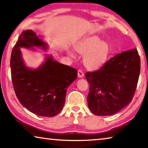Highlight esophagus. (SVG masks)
Here are the masks:
<instances>
[{
  "label": "esophagus",
  "mask_w": 148,
  "mask_h": 148,
  "mask_svg": "<svg viewBox=\"0 0 148 148\" xmlns=\"http://www.w3.org/2000/svg\"><path fill=\"white\" fill-rule=\"evenodd\" d=\"M78 77L79 78H82V77H84V73L83 71H82V70L81 69L78 70Z\"/></svg>",
  "instance_id": "obj_1"
}]
</instances>
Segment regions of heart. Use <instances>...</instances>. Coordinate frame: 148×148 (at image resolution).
<instances>
[{
	"mask_svg": "<svg viewBox=\"0 0 148 148\" xmlns=\"http://www.w3.org/2000/svg\"><path fill=\"white\" fill-rule=\"evenodd\" d=\"M75 51L84 54V63L90 69H97L104 65L109 57L110 49L107 43L103 42L97 36H92L77 43L75 46ZM72 58H75L74 53L68 51Z\"/></svg>",
	"mask_w": 148,
	"mask_h": 148,
	"instance_id": "b5f03b06",
	"label": "heart"
}]
</instances>
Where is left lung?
Here are the masks:
<instances>
[{"label": "left lung", "instance_id": "obj_1", "mask_svg": "<svg viewBox=\"0 0 148 148\" xmlns=\"http://www.w3.org/2000/svg\"><path fill=\"white\" fill-rule=\"evenodd\" d=\"M140 71V58L134 49L116 54L97 71L87 72V101L91 112L110 116L127 106L135 92Z\"/></svg>", "mask_w": 148, "mask_h": 148}]
</instances>
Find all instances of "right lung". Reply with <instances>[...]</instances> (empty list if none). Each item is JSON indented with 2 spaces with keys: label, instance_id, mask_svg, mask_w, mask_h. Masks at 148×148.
Segmentation results:
<instances>
[{
  "label": "right lung",
  "instance_id": "add662e5",
  "mask_svg": "<svg viewBox=\"0 0 148 148\" xmlns=\"http://www.w3.org/2000/svg\"><path fill=\"white\" fill-rule=\"evenodd\" d=\"M21 47L47 51L48 46L32 30L23 31L19 36L10 58L12 81L17 99L36 115L56 116L63 108L67 88L77 79V69L60 64L49 55L38 68H30L24 63Z\"/></svg>",
  "mask_w": 148,
  "mask_h": 148
}]
</instances>
